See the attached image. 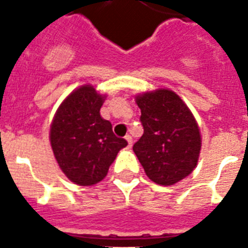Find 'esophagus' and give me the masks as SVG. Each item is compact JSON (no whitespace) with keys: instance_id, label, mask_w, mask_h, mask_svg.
<instances>
[{"instance_id":"obj_1","label":"esophagus","mask_w":248,"mask_h":248,"mask_svg":"<svg viewBox=\"0 0 248 248\" xmlns=\"http://www.w3.org/2000/svg\"><path fill=\"white\" fill-rule=\"evenodd\" d=\"M124 139L127 140V143H128V148H131V145H132V138L130 135H126L124 136Z\"/></svg>"}]
</instances>
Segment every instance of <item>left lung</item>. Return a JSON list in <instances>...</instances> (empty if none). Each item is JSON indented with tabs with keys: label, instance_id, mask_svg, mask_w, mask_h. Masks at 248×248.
Returning <instances> with one entry per match:
<instances>
[{
	"label": "left lung",
	"instance_id": "obj_1",
	"mask_svg": "<svg viewBox=\"0 0 248 248\" xmlns=\"http://www.w3.org/2000/svg\"><path fill=\"white\" fill-rule=\"evenodd\" d=\"M144 134L134 152L155 184L173 185L196 169L201 152L200 127L180 96L169 89L140 93Z\"/></svg>",
	"mask_w": 248,
	"mask_h": 248
}]
</instances>
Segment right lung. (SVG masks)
<instances>
[{
  "label": "right lung",
  "mask_w": 248,
  "mask_h": 248,
  "mask_svg": "<svg viewBox=\"0 0 248 248\" xmlns=\"http://www.w3.org/2000/svg\"><path fill=\"white\" fill-rule=\"evenodd\" d=\"M105 95L93 86L72 91L56 110L50 143L60 170L77 185H93L108 173L109 166L127 141L113 134L112 124L100 116Z\"/></svg>",
  "instance_id": "add662e5"
}]
</instances>
